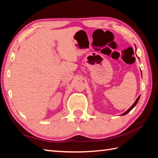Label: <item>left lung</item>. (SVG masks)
<instances>
[{"instance_id":"obj_1","label":"left lung","mask_w":158,"mask_h":158,"mask_svg":"<svg viewBox=\"0 0 158 158\" xmlns=\"http://www.w3.org/2000/svg\"><path fill=\"white\" fill-rule=\"evenodd\" d=\"M139 98H140V96H139V97H138V98L137 99V100H136V101L135 102V103H134L133 104V105H132V106H131V107L129 109H128V110L127 111H125V113H123V114H122V116H123V115H125V114H127V113H129V112L131 111V110H132V109L134 108V107H135V106H136V105H137V102H138V101H139Z\"/></svg>"}]
</instances>
